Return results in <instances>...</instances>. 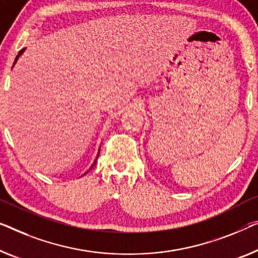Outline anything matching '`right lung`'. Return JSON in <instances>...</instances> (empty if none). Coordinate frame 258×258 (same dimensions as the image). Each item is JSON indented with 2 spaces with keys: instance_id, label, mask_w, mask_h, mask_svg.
<instances>
[{
  "instance_id": "1",
  "label": "right lung",
  "mask_w": 258,
  "mask_h": 258,
  "mask_svg": "<svg viewBox=\"0 0 258 258\" xmlns=\"http://www.w3.org/2000/svg\"><path fill=\"white\" fill-rule=\"evenodd\" d=\"M24 50H25V48H22V50L20 51V53H18V55H17V57H16V59H15V62H16V60H17V59H18V57H20V55H21L22 53H23ZM98 157H99V155H98ZM95 162H96V160H95ZM95 162H94V165H95ZM92 167H93V166H92ZM92 167H91V169H92Z\"/></svg>"
}]
</instances>
